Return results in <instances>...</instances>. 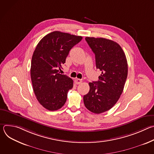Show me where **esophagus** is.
I'll return each mask as SVG.
<instances>
[{
	"mask_svg": "<svg viewBox=\"0 0 154 154\" xmlns=\"http://www.w3.org/2000/svg\"><path fill=\"white\" fill-rule=\"evenodd\" d=\"M82 82V80L81 79H75L74 80V82H75V83L76 85H79V84L81 83Z\"/></svg>",
	"mask_w": 154,
	"mask_h": 154,
	"instance_id": "1",
	"label": "esophagus"
}]
</instances>
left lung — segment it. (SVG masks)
Here are the masks:
<instances>
[{"label":"left lung","mask_w":154,"mask_h":154,"mask_svg":"<svg viewBox=\"0 0 154 154\" xmlns=\"http://www.w3.org/2000/svg\"><path fill=\"white\" fill-rule=\"evenodd\" d=\"M85 39L95 54L96 68L102 74L98 81L89 83L90 91L83 96V102L88 110L99 114L111 109L119 100L127 77V61L117 42L103 38Z\"/></svg>","instance_id":"1"}]
</instances>
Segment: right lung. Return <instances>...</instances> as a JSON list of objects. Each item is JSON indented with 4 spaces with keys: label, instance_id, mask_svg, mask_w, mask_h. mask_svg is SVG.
Here are the masks:
<instances>
[{
    "label": "right lung",
    "instance_id": "add662e5",
    "mask_svg": "<svg viewBox=\"0 0 154 154\" xmlns=\"http://www.w3.org/2000/svg\"><path fill=\"white\" fill-rule=\"evenodd\" d=\"M82 39L59 31L44 36L33 52L30 68L33 89L39 103L50 111L61 108L72 88L73 80L60 74L70 50Z\"/></svg>",
    "mask_w": 154,
    "mask_h": 154
}]
</instances>
